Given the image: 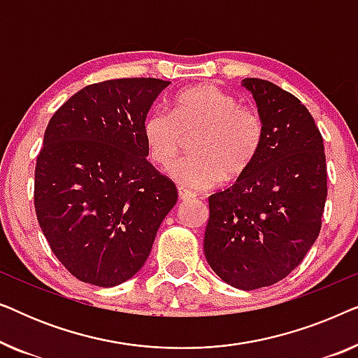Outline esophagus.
<instances>
[{
    "mask_svg": "<svg viewBox=\"0 0 358 358\" xmlns=\"http://www.w3.org/2000/svg\"><path fill=\"white\" fill-rule=\"evenodd\" d=\"M178 194H179V199L180 200H190L195 197L194 192H190V190H187L185 187H179L178 189Z\"/></svg>",
    "mask_w": 358,
    "mask_h": 358,
    "instance_id": "1",
    "label": "esophagus"
}]
</instances>
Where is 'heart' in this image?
<instances>
[{
	"label": "heart",
	"instance_id": "1",
	"mask_svg": "<svg viewBox=\"0 0 358 358\" xmlns=\"http://www.w3.org/2000/svg\"><path fill=\"white\" fill-rule=\"evenodd\" d=\"M192 134V155L178 161L169 173L185 187L207 190L249 169L262 148L266 129L256 109L239 106L236 97L213 85L180 91L173 114L155 109L143 122L150 159L161 168L178 158L185 136Z\"/></svg>",
	"mask_w": 358,
	"mask_h": 358
}]
</instances>
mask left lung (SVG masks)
I'll use <instances>...</instances> for the list:
<instances>
[{"label":"left lung","instance_id":"8db88e82","mask_svg":"<svg viewBox=\"0 0 358 358\" xmlns=\"http://www.w3.org/2000/svg\"><path fill=\"white\" fill-rule=\"evenodd\" d=\"M241 86L256 101L266 135L249 169L208 197L203 251L223 282L256 290L285 278L315 244L327 173L322 136L301 101L259 78Z\"/></svg>","mask_w":358,"mask_h":358}]
</instances>
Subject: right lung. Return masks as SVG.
I'll return each mask as SVG.
<instances>
[{
  "mask_svg": "<svg viewBox=\"0 0 358 358\" xmlns=\"http://www.w3.org/2000/svg\"><path fill=\"white\" fill-rule=\"evenodd\" d=\"M156 78L90 85L48 122L37 156L34 203L53 254L78 280L120 285L143 267L178 202L173 180L146 159L143 122Z\"/></svg>",
  "mask_w": 358,
  "mask_h": 358,
  "instance_id": "right-lung-1",
  "label": "right lung"
}]
</instances>
